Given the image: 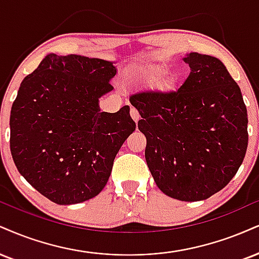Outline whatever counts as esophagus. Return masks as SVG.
<instances>
[{
	"label": "esophagus",
	"instance_id": "34e87169",
	"mask_svg": "<svg viewBox=\"0 0 259 259\" xmlns=\"http://www.w3.org/2000/svg\"><path fill=\"white\" fill-rule=\"evenodd\" d=\"M130 116H132V118L134 119V121H135V123H138L139 119H140V114H139V112H138V110H136V108H132V110H130Z\"/></svg>",
	"mask_w": 259,
	"mask_h": 259
}]
</instances>
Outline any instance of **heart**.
Here are the masks:
<instances>
[{"mask_svg": "<svg viewBox=\"0 0 259 259\" xmlns=\"http://www.w3.org/2000/svg\"><path fill=\"white\" fill-rule=\"evenodd\" d=\"M160 72H161V70H159V68H153V70L142 71V72L139 73V76L141 77V78H143V79L149 80V79H154L155 77L159 76ZM170 83H171V79H166V80H165V84H166V85H169Z\"/></svg>", "mask_w": 259, "mask_h": 259, "instance_id": "heart-1", "label": "heart"}]
</instances>
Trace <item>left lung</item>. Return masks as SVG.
Segmentation results:
<instances>
[{
	"instance_id": "obj_1",
	"label": "left lung",
	"mask_w": 259,
	"mask_h": 259,
	"mask_svg": "<svg viewBox=\"0 0 259 259\" xmlns=\"http://www.w3.org/2000/svg\"><path fill=\"white\" fill-rule=\"evenodd\" d=\"M191 72L175 92L130 96L155 185L181 201L210 198L229 183L248 143L241 90L220 59L189 53Z\"/></svg>"
}]
</instances>
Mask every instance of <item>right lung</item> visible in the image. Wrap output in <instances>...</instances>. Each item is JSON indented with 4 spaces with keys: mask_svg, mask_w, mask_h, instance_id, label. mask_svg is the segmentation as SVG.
I'll list each match as a JSON object with an SVG mask.
<instances>
[{
    "mask_svg": "<svg viewBox=\"0 0 259 259\" xmlns=\"http://www.w3.org/2000/svg\"><path fill=\"white\" fill-rule=\"evenodd\" d=\"M114 62L48 54L24 78L11 111V152L20 175L59 205L96 197L135 130L130 107L101 112Z\"/></svg>",
    "mask_w": 259,
    "mask_h": 259,
    "instance_id": "right-lung-1",
    "label": "right lung"
}]
</instances>
